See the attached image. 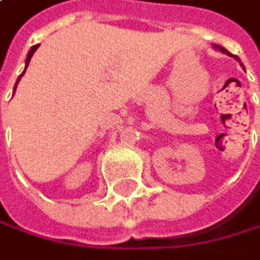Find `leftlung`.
<instances>
[{
  "mask_svg": "<svg viewBox=\"0 0 260 260\" xmlns=\"http://www.w3.org/2000/svg\"><path fill=\"white\" fill-rule=\"evenodd\" d=\"M216 48H217V49H220L222 52H225V54H229V52H227V49H224V48H220V46H216ZM229 55H230V54H229ZM237 59H238V57H237Z\"/></svg>",
  "mask_w": 260,
  "mask_h": 260,
  "instance_id": "8db88e82",
  "label": "left lung"
}]
</instances>
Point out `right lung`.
Returning a JSON list of instances; mask_svg holds the SVG:
<instances>
[{
    "label": "right lung",
    "instance_id": "obj_1",
    "mask_svg": "<svg viewBox=\"0 0 260 260\" xmlns=\"http://www.w3.org/2000/svg\"><path fill=\"white\" fill-rule=\"evenodd\" d=\"M36 49H38V46H33V48L30 49V52H28V55H27V67H28V63H30V59H31V55H33V52H35ZM23 73H25V72H23ZM23 73H22V75H23ZM22 75H20V76H22ZM20 76H19V80H20ZM19 80H17V83H19ZM17 83H15V86H17ZM14 91H15V87H14Z\"/></svg>",
    "mask_w": 260,
    "mask_h": 260
}]
</instances>
